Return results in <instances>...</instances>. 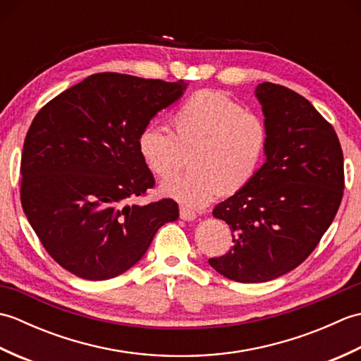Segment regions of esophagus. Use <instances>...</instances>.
I'll use <instances>...</instances> for the list:
<instances>
[{
  "mask_svg": "<svg viewBox=\"0 0 361 361\" xmlns=\"http://www.w3.org/2000/svg\"><path fill=\"white\" fill-rule=\"evenodd\" d=\"M180 217L183 220H188V221L195 220L197 219V212L194 209L188 208V206H180Z\"/></svg>",
  "mask_w": 361,
  "mask_h": 361,
  "instance_id": "esophagus-1",
  "label": "esophagus"
}]
</instances>
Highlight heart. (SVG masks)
<instances>
[{
    "label": "heart",
    "instance_id": "heart-1",
    "mask_svg": "<svg viewBox=\"0 0 361 361\" xmlns=\"http://www.w3.org/2000/svg\"><path fill=\"white\" fill-rule=\"evenodd\" d=\"M172 133L147 126L137 136V152L161 180L180 173L189 158L190 172L163 185V192L194 208L219 194L248 186L262 164L268 127L260 114L212 90L197 91L171 119Z\"/></svg>",
    "mask_w": 361,
    "mask_h": 361
}]
</instances>
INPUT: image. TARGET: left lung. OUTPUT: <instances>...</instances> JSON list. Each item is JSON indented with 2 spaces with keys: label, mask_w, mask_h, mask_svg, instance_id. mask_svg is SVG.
<instances>
[{
  "label": "left lung",
  "mask_w": 361,
  "mask_h": 361,
  "mask_svg": "<svg viewBox=\"0 0 361 361\" xmlns=\"http://www.w3.org/2000/svg\"><path fill=\"white\" fill-rule=\"evenodd\" d=\"M268 127L267 161L248 186L214 208L233 247L208 262L225 278L256 283L301 265L334 221L344 189L343 150L331 122L278 83L256 88Z\"/></svg>",
  "instance_id": "8db88e82"
}]
</instances>
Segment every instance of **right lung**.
Returning <instances> with one entry per match:
<instances>
[{"label": "right lung", "mask_w": 361, "mask_h": 361, "mask_svg": "<svg viewBox=\"0 0 361 361\" xmlns=\"http://www.w3.org/2000/svg\"><path fill=\"white\" fill-rule=\"evenodd\" d=\"M186 83L97 73L42 106L21 153V206L48 255L90 281L116 278L140 260L167 221L172 198L127 204L155 178L137 152L150 119Z\"/></svg>", "instance_id": "obj_1"}]
</instances>
